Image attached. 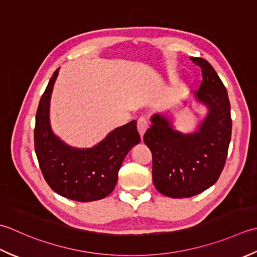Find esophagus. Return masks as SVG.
Returning a JSON list of instances; mask_svg holds the SVG:
<instances>
[{"mask_svg":"<svg viewBox=\"0 0 257 257\" xmlns=\"http://www.w3.org/2000/svg\"><path fill=\"white\" fill-rule=\"evenodd\" d=\"M148 127H149L148 119H146L145 117H140L138 119V131H139V133H140L141 136H142V138H143V135L145 133V131L148 130Z\"/></svg>","mask_w":257,"mask_h":257,"instance_id":"esophagus-1","label":"esophagus"}]
</instances>
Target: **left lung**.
I'll use <instances>...</instances> for the list:
<instances>
[{
	"label": "left lung",
	"mask_w": 257,
	"mask_h": 257,
	"mask_svg": "<svg viewBox=\"0 0 257 257\" xmlns=\"http://www.w3.org/2000/svg\"><path fill=\"white\" fill-rule=\"evenodd\" d=\"M191 61L202 69V84L193 96L206 106L205 118L194 132L184 134L174 128L169 116L154 114L143 139L153 156L156 190L173 198L194 196L211 187L224 169L231 142L226 88L206 60L191 57Z\"/></svg>",
	"instance_id": "1"
}]
</instances>
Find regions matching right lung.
Wrapping results in <instances>:
<instances>
[{"label": "right lung", "instance_id": "1", "mask_svg": "<svg viewBox=\"0 0 257 257\" xmlns=\"http://www.w3.org/2000/svg\"><path fill=\"white\" fill-rule=\"evenodd\" d=\"M59 69L51 77L36 111L34 146L46 183L57 194L77 202L102 200L116 185L125 156L141 138L136 121L113 130L93 148L77 149L51 128L50 101Z\"/></svg>", "mask_w": 257, "mask_h": 257}]
</instances>
